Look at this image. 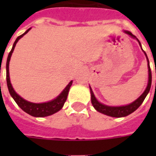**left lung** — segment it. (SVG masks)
<instances>
[{
  "mask_svg": "<svg viewBox=\"0 0 156 156\" xmlns=\"http://www.w3.org/2000/svg\"><path fill=\"white\" fill-rule=\"evenodd\" d=\"M126 34H128L129 36H130L132 38L136 39L139 42V44L141 47V44L140 41L138 40V38H136V37L134 36L129 31H124ZM142 49V48H141ZM142 51H144V55L146 57V60H147L148 62V84L147 87L145 88V90L144 91V93L139 97V98L134 100V102H132L131 104H129L127 105H123V106H108V105H104L100 102L98 101V99L96 98V97L94 96V94L92 90L91 87L89 86V89H90V94H91V103L94 108L97 110L99 113L101 114H104L105 115H108V116H110V117H115V118H121V117H125L127 115H130L133 112H134L136 109H137L141 105V104L143 103V101L144 100L145 97L147 96V94L150 92V89H151V81H152V76H151V68H150V62H149V59H148V57L145 51L142 49Z\"/></svg>",
  "mask_w": 156,
  "mask_h": 156,
  "instance_id": "1",
  "label": "left lung"
}]
</instances>
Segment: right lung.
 I'll use <instances>...</instances> for the list:
<instances>
[{
  "mask_svg": "<svg viewBox=\"0 0 156 156\" xmlns=\"http://www.w3.org/2000/svg\"><path fill=\"white\" fill-rule=\"evenodd\" d=\"M31 28L27 30L22 35L19 36L16 39L15 42H14V44L12 46V50L10 51L8 57H7V60H6V83H7V88H8L10 94H11V96L15 100L16 103L17 104V105L22 108L23 111L27 113L28 115H32V116H34V117H46V116H49V115H51L55 114V113H57V112L59 111L63 107L64 103L67 100V98H68V92H69L70 87H71L72 83H73V80L69 82V83L66 86V88L62 91L61 94L58 95L57 98H55L54 99H52L51 101L45 102V103L37 104V103L29 102L24 99L23 98H22L18 94L16 93L14 88L12 87V83H11V80H10L9 63H10V60H11L12 52H13L14 49H15L16 44L17 43V41L22 38L23 36L27 34L31 30Z\"/></svg>",
  "mask_w": 156,
  "mask_h": 156,
  "instance_id": "right-lung-1",
  "label": "right lung"
}]
</instances>
